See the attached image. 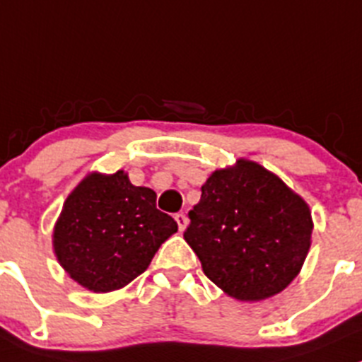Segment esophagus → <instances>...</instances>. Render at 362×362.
Wrapping results in <instances>:
<instances>
[{"instance_id": "34e87169", "label": "esophagus", "mask_w": 362, "mask_h": 362, "mask_svg": "<svg viewBox=\"0 0 362 362\" xmlns=\"http://www.w3.org/2000/svg\"><path fill=\"white\" fill-rule=\"evenodd\" d=\"M174 218H175V222H177L179 230H185V229H187L188 218H187V215H185V213H177V215H175Z\"/></svg>"}]
</instances>
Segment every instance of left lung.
Here are the masks:
<instances>
[{
  "label": "left lung",
  "mask_w": 362,
  "mask_h": 362,
  "mask_svg": "<svg viewBox=\"0 0 362 362\" xmlns=\"http://www.w3.org/2000/svg\"><path fill=\"white\" fill-rule=\"evenodd\" d=\"M201 190L185 240L206 277L242 302L264 300L288 288L311 247L308 202L245 158L211 172Z\"/></svg>",
  "instance_id": "obj_1"
}]
</instances>
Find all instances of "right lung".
Wrapping results in <instances>:
<instances>
[{"label": "right lung", "mask_w": 362, "mask_h": 362, "mask_svg": "<svg viewBox=\"0 0 362 362\" xmlns=\"http://www.w3.org/2000/svg\"><path fill=\"white\" fill-rule=\"evenodd\" d=\"M177 223L156 208V194L127 172H90L67 195L53 229V250L85 290L108 293L147 270Z\"/></svg>", "instance_id": "right-lung-1"}]
</instances>
